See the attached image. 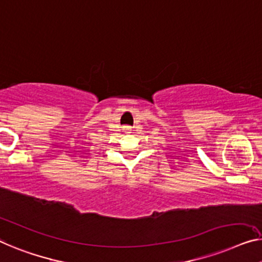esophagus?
Instances as JSON below:
<instances>
[{"mask_svg": "<svg viewBox=\"0 0 262 262\" xmlns=\"http://www.w3.org/2000/svg\"><path fill=\"white\" fill-rule=\"evenodd\" d=\"M126 129H127V130H129V127H126Z\"/></svg>", "mask_w": 262, "mask_h": 262, "instance_id": "34e87169", "label": "esophagus"}]
</instances>
